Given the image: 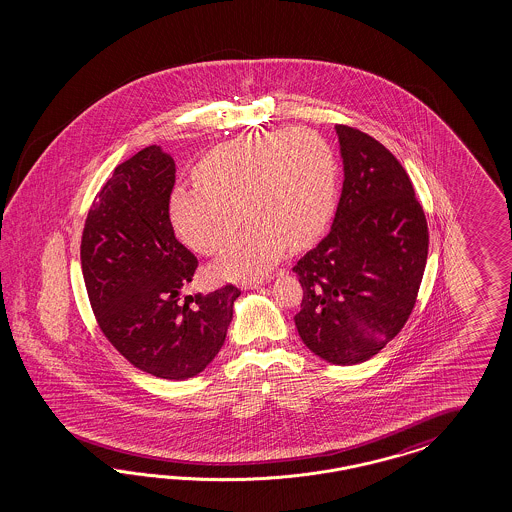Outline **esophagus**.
Here are the masks:
<instances>
[{
    "label": "esophagus",
    "mask_w": 512,
    "mask_h": 512,
    "mask_svg": "<svg viewBox=\"0 0 512 512\" xmlns=\"http://www.w3.org/2000/svg\"><path fill=\"white\" fill-rule=\"evenodd\" d=\"M268 279V276L266 278H253L248 279V281H244L242 283V289H255V287H259V285H263L264 281Z\"/></svg>",
    "instance_id": "esophagus-1"
}]
</instances>
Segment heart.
Returning a JSON list of instances; mask_svg holds the SVG:
<instances>
[{
	"mask_svg": "<svg viewBox=\"0 0 512 512\" xmlns=\"http://www.w3.org/2000/svg\"><path fill=\"white\" fill-rule=\"evenodd\" d=\"M201 186L176 187L172 227L187 246L216 255L229 244L240 214L249 227L212 276L242 279L268 270L287 246L304 248L323 231L336 199V161L319 135L268 131L219 144L195 169Z\"/></svg>",
	"mask_w": 512,
	"mask_h": 512,
	"instance_id": "obj_1",
	"label": "heart"
}]
</instances>
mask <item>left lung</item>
<instances>
[{
	"instance_id": "left-lung-1",
	"label": "left lung",
	"mask_w": 512,
	"mask_h": 512,
	"mask_svg": "<svg viewBox=\"0 0 512 512\" xmlns=\"http://www.w3.org/2000/svg\"><path fill=\"white\" fill-rule=\"evenodd\" d=\"M343 189L330 233L293 266L302 285L298 334L317 357L353 366L394 340L415 308L428 223L402 163L336 125Z\"/></svg>"
}]
</instances>
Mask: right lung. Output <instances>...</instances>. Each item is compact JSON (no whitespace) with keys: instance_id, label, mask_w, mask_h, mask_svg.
Segmentation results:
<instances>
[{"instance_id":"1","label":"right lung","mask_w":512,"mask_h":512,"mask_svg":"<svg viewBox=\"0 0 512 512\" xmlns=\"http://www.w3.org/2000/svg\"><path fill=\"white\" fill-rule=\"evenodd\" d=\"M171 155L148 146L120 163L86 217L80 263L97 325L142 372L182 381L219 353L240 291L180 298L199 261L174 236Z\"/></svg>"}]
</instances>
